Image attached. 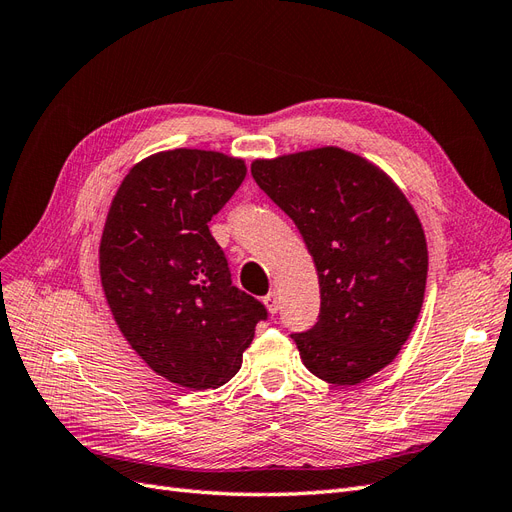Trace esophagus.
<instances>
[{
	"instance_id": "esophagus-1",
	"label": "esophagus",
	"mask_w": 512,
	"mask_h": 512,
	"mask_svg": "<svg viewBox=\"0 0 512 512\" xmlns=\"http://www.w3.org/2000/svg\"><path fill=\"white\" fill-rule=\"evenodd\" d=\"M265 305L269 309V314H277V309H280V294L277 290H271L267 297H265Z\"/></svg>"
}]
</instances>
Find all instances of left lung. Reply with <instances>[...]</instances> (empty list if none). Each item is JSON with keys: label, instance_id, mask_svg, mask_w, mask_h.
Returning a JSON list of instances; mask_svg holds the SVG:
<instances>
[{"label": "left lung", "instance_id": "1", "mask_svg": "<svg viewBox=\"0 0 512 512\" xmlns=\"http://www.w3.org/2000/svg\"><path fill=\"white\" fill-rule=\"evenodd\" d=\"M252 177L316 265L318 322L292 335L303 365L329 384L365 382L393 363L423 307L429 256L414 207L382 168L339 147L254 160Z\"/></svg>", "mask_w": 512, "mask_h": 512}]
</instances>
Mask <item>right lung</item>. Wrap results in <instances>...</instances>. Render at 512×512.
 Listing matches in <instances>:
<instances>
[{"label":"right lung","mask_w":512,"mask_h":512,"mask_svg":"<svg viewBox=\"0 0 512 512\" xmlns=\"http://www.w3.org/2000/svg\"><path fill=\"white\" fill-rule=\"evenodd\" d=\"M220 151L170 149L130 168L108 209L100 280L132 350L168 382L218 389L267 309L230 282L209 222L245 179Z\"/></svg>","instance_id":"obj_1"}]
</instances>
